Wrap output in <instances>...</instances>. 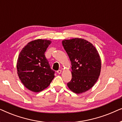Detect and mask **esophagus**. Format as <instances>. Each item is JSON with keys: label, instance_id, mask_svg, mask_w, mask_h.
<instances>
[{"label": "esophagus", "instance_id": "esophagus-1", "mask_svg": "<svg viewBox=\"0 0 122 122\" xmlns=\"http://www.w3.org/2000/svg\"><path fill=\"white\" fill-rule=\"evenodd\" d=\"M61 69L58 70V71H57V73H58V74H61Z\"/></svg>", "mask_w": 122, "mask_h": 122}]
</instances>
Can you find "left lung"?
I'll use <instances>...</instances> for the list:
<instances>
[{
  "label": "left lung",
  "mask_w": 122,
  "mask_h": 122,
  "mask_svg": "<svg viewBox=\"0 0 122 122\" xmlns=\"http://www.w3.org/2000/svg\"><path fill=\"white\" fill-rule=\"evenodd\" d=\"M62 44L71 63L72 78L68 86L77 94L85 92L94 86L101 73L98 51L89 41L79 38L64 40Z\"/></svg>",
  "instance_id": "left-lung-1"
}]
</instances>
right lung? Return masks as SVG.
I'll use <instances>...</instances> for the list:
<instances>
[{
	"mask_svg": "<svg viewBox=\"0 0 122 122\" xmlns=\"http://www.w3.org/2000/svg\"><path fill=\"white\" fill-rule=\"evenodd\" d=\"M51 43L43 39L31 41L23 48L18 57L16 67L20 80L34 92L46 89L54 78L55 71L44 54Z\"/></svg>",
	"mask_w": 122,
	"mask_h": 122,
	"instance_id": "right-lung-1",
	"label": "right lung"
}]
</instances>
